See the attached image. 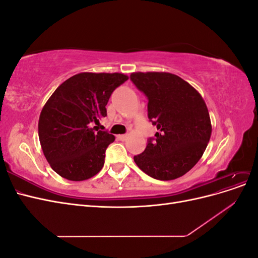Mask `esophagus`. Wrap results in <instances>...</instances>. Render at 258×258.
<instances>
[{
    "instance_id": "1",
    "label": "esophagus",
    "mask_w": 258,
    "mask_h": 258,
    "mask_svg": "<svg viewBox=\"0 0 258 258\" xmlns=\"http://www.w3.org/2000/svg\"><path fill=\"white\" fill-rule=\"evenodd\" d=\"M117 138H118L120 141H124V140L128 138V135H119V136H117Z\"/></svg>"
}]
</instances>
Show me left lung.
<instances>
[{
    "instance_id": "obj_1",
    "label": "left lung",
    "mask_w": 258,
    "mask_h": 258,
    "mask_svg": "<svg viewBox=\"0 0 258 258\" xmlns=\"http://www.w3.org/2000/svg\"><path fill=\"white\" fill-rule=\"evenodd\" d=\"M131 82L148 100L147 116L159 132L134 157L144 173L170 181L196 165L210 141L211 120L200 93L177 75L132 73Z\"/></svg>"
}]
</instances>
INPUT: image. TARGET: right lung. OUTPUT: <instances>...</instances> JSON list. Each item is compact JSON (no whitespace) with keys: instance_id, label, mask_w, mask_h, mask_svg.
<instances>
[{"instance_id":"1","label":"right lung","mask_w":258,"mask_h":258,"mask_svg":"<svg viewBox=\"0 0 258 258\" xmlns=\"http://www.w3.org/2000/svg\"><path fill=\"white\" fill-rule=\"evenodd\" d=\"M127 80L121 73H80L54 90L38 120L42 150L54 172L84 181L102 169L115 137L95 124L106 116L113 91Z\"/></svg>"}]
</instances>
